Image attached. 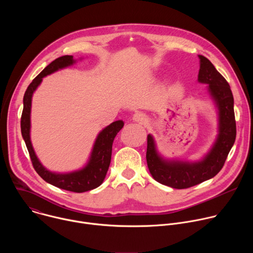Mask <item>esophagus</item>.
<instances>
[{
	"mask_svg": "<svg viewBox=\"0 0 253 253\" xmlns=\"http://www.w3.org/2000/svg\"><path fill=\"white\" fill-rule=\"evenodd\" d=\"M132 120L134 122H137V123H140V124H146L148 122V117L145 113L137 112L132 116Z\"/></svg>",
	"mask_w": 253,
	"mask_h": 253,
	"instance_id": "obj_1",
	"label": "esophagus"
}]
</instances>
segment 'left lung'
Masks as SVG:
<instances>
[{
    "instance_id": "obj_1",
    "label": "left lung",
    "mask_w": 253,
    "mask_h": 253,
    "mask_svg": "<svg viewBox=\"0 0 253 253\" xmlns=\"http://www.w3.org/2000/svg\"><path fill=\"white\" fill-rule=\"evenodd\" d=\"M200 69L198 82L207 85L208 94L217 112V136L208 152L199 160L190 161L166 158L160 154L151 134L147 136V165L157 182L175 188L184 189L211 179L224 165L236 137L234 100L229 84L213 64L204 56L198 55Z\"/></svg>"
}]
</instances>
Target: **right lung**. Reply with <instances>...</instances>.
Returning a JSON list of instances; mask_svg holds the SVG:
<instances>
[{"instance_id":"add662e5","label":"right lung","mask_w":253,"mask_h":253,"mask_svg":"<svg viewBox=\"0 0 253 253\" xmlns=\"http://www.w3.org/2000/svg\"><path fill=\"white\" fill-rule=\"evenodd\" d=\"M79 60H82V58ZM77 62L78 60H75L73 56H62L50 63L32 81L27 88L23 99L24 109L21 118V132L33 166L45 181L64 190L82 193L95 189L103 183L111 162L113 141L117 133L123 128L124 122L118 120L102 129L95 139L86 164L80 169L70 172H55L47 169L36 155L31 141V109L32 98L35 91L40 86L44 77L74 65Z\"/></svg>"}]
</instances>
